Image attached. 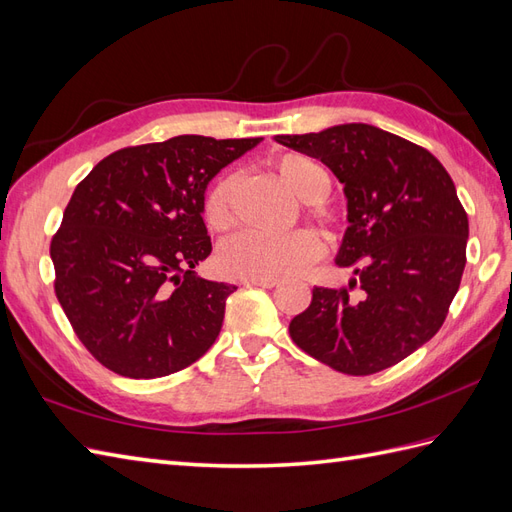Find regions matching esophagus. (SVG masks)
Masks as SVG:
<instances>
[{"label":"esophagus","instance_id":"1","mask_svg":"<svg viewBox=\"0 0 512 512\" xmlns=\"http://www.w3.org/2000/svg\"><path fill=\"white\" fill-rule=\"evenodd\" d=\"M242 285H246V287H274V285H279V279H244Z\"/></svg>","mask_w":512,"mask_h":512}]
</instances>
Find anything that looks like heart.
<instances>
[{
	"label": "heart",
	"instance_id": "heart-1",
	"mask_svg": "<svg viewBox=\"0 0 512 512\" xmlns=\"http://www.w3.org/2000/svg\"><path fill=\"white\" fill-rule=\"evenodd\" d=\"M274 173L298 199L313 201L322 183H329L324 170L298 153H283L272 160ZM235 175H218L203 194L201 214L212 231H222L231 222V196ZM322 255V242L313 231L300 229L294 233L270 238L253 231L231 235L218 248V268L235 279H283L294 277Z\"/></svg>",
	"mask_w": 512,
	"mask_h": 512
}]
</instances>
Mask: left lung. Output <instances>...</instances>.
<instances>
[{
	"label": "left lung",
	"mask_w": 512,
	"mask_h": 512,
	"mask_svg": "<svg viewBox=\"0 0 512 512\" xmlns=\"http://www.w3.org/2000/svg\"><path fill=\"white\" fill-rule=\"evenodd\" d=\"M274 140L344 183L337 266L357 274L342 290L313 287L290 322L294 344L350 376L391 368L437 335L461 285L469 222L452 177L424 147L365 123Z\"/></svg>",
	"instance_id": "8db88e82"
}]
</instances>
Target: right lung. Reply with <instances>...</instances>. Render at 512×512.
Returning a JSON list of instances; mask_svg holds the SVG:
<instances>
[{"label": "right lung", "mask_w": 512, "mask_h": 512, "mask_svg": "<svg viewBox=\"0 0 512 512\" xmlns=\"http://www.w3.org/2000/svg\"><path fill=\"white\" fill-rule=\"evenodd\" d=\"M261 138L177 136L114 151L77 183L51 238L54 290L103 368L160 378L216 342L235 285L194 274L212 253L201 201Z\"/></svg>", "instance_id": "1"}]
</instances>
